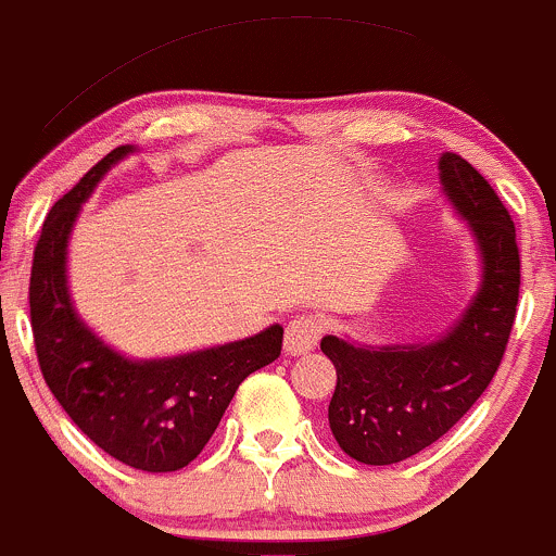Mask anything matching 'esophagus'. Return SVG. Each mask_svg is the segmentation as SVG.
Instances as JSON below:
<instances>
[{"mask_svg": "<svg viewBox=\"0 0 556 556\" xmlns=\"http://www.w3.org/2000/svg\"><path fill=\"white\" fill-rule=\"evenodd\" d=\"M320 334H324V320L316 316H296L289 320L283 334V351L289 356H305L318 345Z\"/></svg>", "mask_w": 556, "mask_h": 556, "instance_id": "34e87169", "label": "esophagus"}]
</instances>
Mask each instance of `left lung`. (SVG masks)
<instances>
[{"instance_id":"obj_1","label":"left lung","mask_w":556,"mask_h":556,"mask_svg":"<svg viewBox=\"0 0 556 556\" xmlns=\"http://www.w3.org/2000/svg\"><path fill=\"white\" fill-rule=\"evenodd\" d=\"M439 179L482 262L466 311L428 342L358 345L334 334L320 340L337 369L329 428L342 452L366 466L402 463L442 439L490 386L517 318L519 249L506 205L455 152L439 157Z\"/></svg>"}]
</instances>
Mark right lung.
Returning a JSON list of instances; mask_svg holds the SVG:
<instances>
[{
	"label": "right lung",
	"mask_w": 556,
	"mask_h": 556,
	"mask_svg": "<svg viewBox=\"0 0 556 556\" xmlns=\"http://www.w3.org/2000/svg\"><path fill=\"white\" fill-rule=\"evenodd\" d=\"M130 152V144L109 152L50 208L34 249L28 307L39 369L74 426L114 460L168 473L208 444L240 382L280 356L283 326L181 356L128 358L79 318L66 280L68 238L85 200Z\"/></svg>",
	"instance_id": "add662e5"
}]
</instances>
